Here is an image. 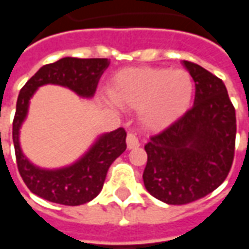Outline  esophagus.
Instances as JSON below:
<instances>
[{
  "label": "esophagus",
  "mask_w": 249,
  "mask_h": 249,
  "mask_svg": "<svg viewBox=\"0 0 249 249\" xmlns=\"http://www.w3.org/2000/svg\"><path fill=\"white\" fill-rule=\"evenodd\" d=\"M126 145L129 149H135L137 146H140V140L139 137L135 135V133H128L126 136Z\"/></svg>",
  "instance_id": "34e87169"
}]
</instances>
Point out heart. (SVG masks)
Here are the masks:
<instances>
[{
  "label": "heart",
  "instance_id": "b5f03b06",
  "mask_svg": "<svg viewBox=\"0 0 249 249\" xmlns=\"http://www.w3.org/2000/svg\"><path fill=\"white\" fill-rule=\"evenodd\" d=\"M195 82L185 69L130 68L119 71L109 96L123 108H140L146 128L167 126L183 116L192 103Z\"/></svg>",
  "mask_w": 249,
  "mask_h": 249
}]
</instances>
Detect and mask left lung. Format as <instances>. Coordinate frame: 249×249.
Segmentation results:
<instances>
[{
    "label": "left lung",
    "instance_id": "8db88e82",
    "mask_svg": "<svg viewBox=\"0 0 249 249\" xmlns=\"http://www.w3.org/2000/svg\"><path fill=\"white\" fill-rule=\"evenodd\" d=\"M195 81V104L145 145L144 185L172 205L192 203L221 185L235 157L236 113L224 82L184 61Z\"/></svg>",
    "mask_w": 249,
    "mask_h": 249
}]
</instances>
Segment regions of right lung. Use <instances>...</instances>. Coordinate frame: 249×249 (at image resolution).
Instances as JSON below:
<instances>
[{
  "mask_svg": "<svg viewBox=\"0 0 249 249\" xmlns=\"http://www.w3.org/2000/svg\"><path fill=\"white\" fill-rule=\"evenodd\" d=\"M108 66V58L65 57L40 68L22 87L17 98L12 133L17 168L30 192L62 205H81L101 192L109 167L126 149L124 128L103 135L82 159L71 167L56 171L41 169L29 162L19 148L18 133L28 113L30 97L37 88L45 84H57L69 88L82 97H92L100 77Z\"/></svg>",
  "mask_w": 249,
  "mask_h": 249,
  "instance_id": "1",
  "label": "right lung"
}]
</instances>
